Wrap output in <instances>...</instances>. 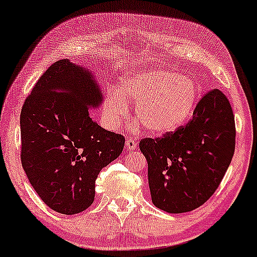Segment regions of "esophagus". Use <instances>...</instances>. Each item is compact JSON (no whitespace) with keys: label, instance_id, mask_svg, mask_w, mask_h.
<instances>
[{"label":"esophagus","instance_id":"esophagus-1","mask_svg":"<svg viewBox=\"0 0 257 257\" xmlns=\"http://www.w3.org/2000/svg\"><path fill=\"white\" fill-rule=\"evenodd\" d=\"M137 146H138L137 141L133 140V139H131V138L126 139V141H125V147L128 148L129 151H134L135 148H137Z\"/></svg>","mask_w":257,"mask_h":257}]
</instances>
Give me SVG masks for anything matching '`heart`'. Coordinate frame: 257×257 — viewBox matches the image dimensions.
I'll return each instance as SVG.
<instances>
[{
	"label": "heart",
	"instance_id": "obj_1",
	"mask_svg": "<svg viewBox=\"0 0 257 257\" xmlns=\"http://www.w3.org/2000/svg\"><path fill=\"white\" fill-rule=\"evenodd\" d=\"M120 94L110 92L104 115L111 128L120 125L128 112L126 103L137 105V117L153 134L174 132L193 113L197 87L182 74L164 68L140 70L120 83Z\"/></svg>",
	"mask_w": 257,
	"mask_h": 257
}]
</instances>
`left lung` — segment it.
I'll return each instance as SVG.
<instances>
[{
    "label": "left lung",
    "mask_w": 257,
    "mask_h": 257,
    "mask_svg": "<svg viewBox=\"0 0 257 257\" xmlns=\"http://www.w3.org/2000/svg\"><path fill=\"white\" fill-rule=\"evenodd\" d=\"M139 146L148 163L153 205L168 213L193 211L214 194L232 160L236 125L230 101L212 89L187 124L142 139Z\"/></svg>",
    "instance_id": "8db88e82"
}]
</instances>
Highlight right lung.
Here are the masks:
<instances>
[{"label": "right lung", "mask_w": 257, "mask_h": 257, "mask_svg": "<svg viewBox=\"0 0 257 257\" xmlns=\"http://www.w3.org/2000/svg\"><path fill=\"white\" fill-rule=\"evenodd\" d=\"M101 101L92 74L67 58L51 64L25 100L21 164L52 211L72 215L87 209L100 170L122 153L124 137L89 117V107Z\"/></svg>", "instance_id": "1"}]
</instances>
